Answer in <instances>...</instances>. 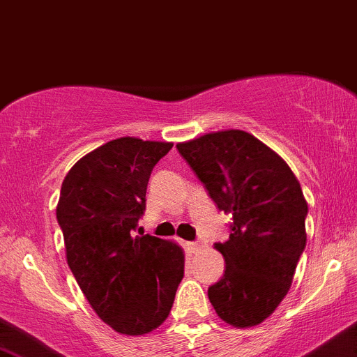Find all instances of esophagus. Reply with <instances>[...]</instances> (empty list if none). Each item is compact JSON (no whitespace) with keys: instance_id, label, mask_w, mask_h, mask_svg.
<instances>
[{"instance_id":"esophagus-1","label":"esophagus","mask_w":357,"mask_h":357,"mask_svg":"<svg viewBox=\"0 0 357 357\" xmlns=\"http://www.w3.org/2000/svg\"><path fill=\"white\" fill-rule=\"evenodd\" d=\"M199 247H202V245H199L198 241H186V248L190 250V252H196Z\"/></svg>"}]
</instances>
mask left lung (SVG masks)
Instances as JSON below:
<instances>
[{"label":"left lung","mask_w":357,"mask_h":357,"mask_svg":"<svg viewBox=\"0 0 357 357\" xmlns=\"http://www.w3.org/2000/svg\"><path fill=\"white\" fill-rule=\"evenodd\" d=\"M178 153L220 211L231 215L230 238L215 243L223 277L208 289L225 322L252 327L284 301L305 248L307 203L287 162L243 130L181 142Z\"/></svg>","instance_id":"left-lung-1"}]
</instances>
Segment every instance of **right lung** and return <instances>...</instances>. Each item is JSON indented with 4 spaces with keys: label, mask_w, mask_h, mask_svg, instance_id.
Segmentation results:
<instances>
[{
    "label": "right lung",
    "mask_w": 357,
    "mask_h": 357,
    "mask_svg": "<svg viewBox=\"0 0 357 357\" xmlns=\"http://www.w3.org/2000/svg\"><path fill=\"white\" fill-rule=\"evenodd\" d=\"M171 147L114 139L77 161L61 183L56 220L68 267L97 315L121 334L161 326L184 275L178 245L136 235L153 167Z\"/></svg>",
    "instance_id": "1"
}]
</instances>
